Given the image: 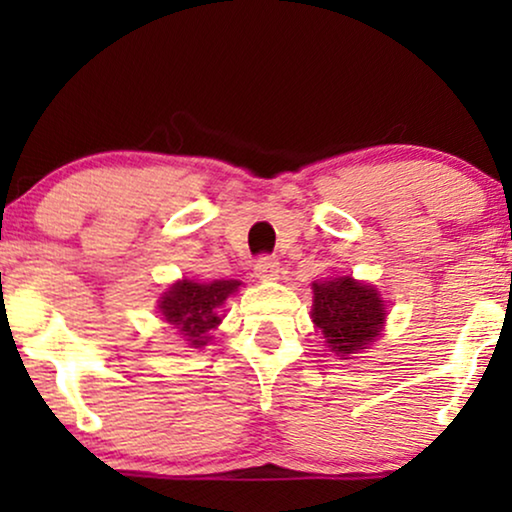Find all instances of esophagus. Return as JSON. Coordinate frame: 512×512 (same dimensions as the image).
I'll use <instances>...</instances> for the list:
<instances>
[{
    "label": "esophagus",
    "instance_id": "esophagus-1",
    "mask_svg": "<svg viewBox=\"0 0 512 512\" xmlns=\"http://www.w3.org/2000/svg\"><path fill=\"white\" fill-rule=\"evenodd\" d=\"M279 261L275 256H261L254 265V272L258 279H265V282H270V279H277L279 277Z\"/></svg>",
    "mask_w": 512,
    "mask_h": 512
}]
</instances>
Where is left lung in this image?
Listing matches in <instances>:
<instances>
[{
	"label": "left lung",
	"mask_w": 512,
	"mask_h": 512,
	"mask_svg": "<svg viewBox=\"0 0 512 512\" xmlns=\"http://www.w3.org/2000/svg\"><path fill=\"white\" fill-rule=\"evenodd\" d=\"M312 291V321L331 352L347 359L380 338L387 307L373 284L356 282L354 277H328L314 282Z\"/></svg>",
	"instance_id": "left-lung-1"
}]
</instances>
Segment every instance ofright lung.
<instances>
[{"label": "right lung", "instance_id": "obj_1", "mask_svg": "<svg viewBox=\"0 0 512 512\" xmlns=\"http://www.w3.org/2000/svg\"><path fill=\"white\" fill-rule=\"evenodd\" d=\"M240 284L237 279H181L160 296L158 312L167 324L177 328L188 347H205L212 340L209 331L221 324V305L240 289Z\"/></svg>", "mask_w": 512, "mask_h": 512}]
</instances>
